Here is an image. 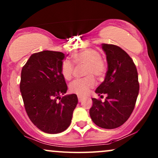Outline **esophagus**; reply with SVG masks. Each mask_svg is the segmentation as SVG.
I'll use <instances>...</instances> for the list:
<instances>
[{
  "label": "esophagus",
  "instance_id": "1",
  "mask_svg": "<svg viewBox=\"0 0 158 158\" xmlns=\"http://www.w3.org/2000/svg\"><path fill=\"white\" fill-rule=\"evenodd\" d=\"M78 99H79V102H81V101H82L83 97H81V96H78Z\"/></svg>",
  "mask_w": 158,
  "mask_h": 158
}]
</instances>
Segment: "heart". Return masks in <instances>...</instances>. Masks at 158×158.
<instances>
[{
    "instance_id": "1",
    "label": "heart",
    "mask_w": 158,
    "mask_h": 158,
    "mask_svg": "<svg viewBox=\"0 0 158 158\" xmlns=\"http://www.w3.org/2000/svg\"><path fill=\"white\" fill-rule=\"evenodd\" d=\"M73 61L77 64H84L85 75H88L84 79H77L70 84V90L79 96H85L89 93L90 90L97 85L96 76L101 79L106 75L107 70L106 62L100 56L97 50L92 48L85 49L78 52L73 56ZM73 65L68 59H64L61 64V73L66 80H70L73 77Z\"/></svg>"
}]
</instances>
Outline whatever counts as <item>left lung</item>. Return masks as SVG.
<instances>
[{
	"mask_svg": "<svg viewBox=\"0 0 158 158\" xmlns=\"http://www.w3.org/2000/svg\"><path fill=\"white\" fill-rule=\"evenodd\" d=\"M102 48L108 70L95 92L99 96L106 94L107 97L105 102L93 98L89 113L97 126L113 129L126 123L135 108L139 88L138 74L131 58L122 48L108 44H102Z\"/></svg>",
	"mask_w": 158,
	"mask_h": 158,
	"instance_id": "1",
	"label": "left lung"
}]
</instances>
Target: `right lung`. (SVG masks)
<instances>
[{
	"label": "right lung",
	"instance_id": "1",
	"mask_svg": "<svg viewBox=\"0 0 158 158\" xmlns=\"http://www.w3.org/2000/svg\"><path fill=\"white\" fill-rule=\"evenodd\" d=\"M63 52L44 50L33 53L21 70L20 90L25 110L35 126L48 134L64 131L71 123L78 103L61 73Z\"/></svg>",
	"mask_w": 158,
	"mask_h": 158
}]
</instances>
